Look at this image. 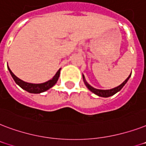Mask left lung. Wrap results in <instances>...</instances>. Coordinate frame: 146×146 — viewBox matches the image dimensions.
<instances>
[{"mask_svg": "<svg viewBox=\"0 0 146 146\" xmlns=\"http://www.w3.org/2000/svg\"><path fill=\"white\" fill-rule=\"evenodd\" d=\"M82 77H83V80H84V84H85L86 87H87V88H88L91 92H92V93L95 94L96 95L99 96V97H102V98H108V97L114 95L115 94H116L117 92H119V91H120L123 88V86L126 84V82L128 81V80L131 77V74L130 75H129V76L128 78H126V80H125V81H124L121 84H120V85L117 86V87L114 88L109 89V90H101V89L94 88H93L92 86L90 85V84L87 82V81L85 80V78H84V74H82Z\"/></svg>", "mask_w": 146, "mask_h": 146, "instance_id": "obj_1", "label": "left lung"}]
</instances>
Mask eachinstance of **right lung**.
Instances as JSON below:
<instances>
[{
	"label": "right lung",
	"instance_id": "obj_1",
	"mask_svg": "<svg viewBox=\"0 0 146 146\" xmlns=\"http://www.w3.org/2000/svg\"><path fill=\"white\" fill-rule=\"evenodd\" d=\"M7 69L9 70V72L11 73V76L16 82V84L19 85L22 89L27 91V92L31 94H40L42 93L44 91H46L51 88H52L53 86L55 85L56 82L58 80L59 75H60V69H58L56 74L53 76V78L50 80H48L46 82L44 83H40V84H33V83H29V82H26V81H23L21 79L16 76L15 74H13V72H11V70L10 69L8 65H7Z\"/></svg>",
	"mask_w": 146,
	"mask_h": 146
}]
</instances>
